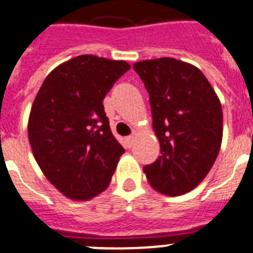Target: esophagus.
Instances as JSON below:
<instances>
[{
    "mask_svg": "<svg viewBox=\"0 0 253 253\" xmlns=\"http://www.w3.org/2000/svg\"><path fill=\"white\" fill-rule=\"evenodd\" d=\"M134 141H135V136H134V135L127 136V138H126V145H127V147H131V146L134 145Z\"/></svg>",
    "mask_w": 253,
    "mask_h": 253,
    "instance_id": "1",
    "label": "esophagus"
}]
</instances>
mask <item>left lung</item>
Instances as JSON below:
<instances>
[{
	"label": "left lung",
	"instance_id": "8db88e82",
	"mask_svg": "<svg viewBox=\"0 0 253 253\" xmlns=\"http://www.w3.org/2000/svg\"><path fill=\"white\" fill-rule=\"evenodd\" d=\"M149 92L153 130L161 155L143 168L149 184L166 196H181L201 184L222 141L220 99L194 65L161 57L132 65Z\"/></svg>",
	"mask_w": 253,
	"mask_h": 253
}]
</instances>
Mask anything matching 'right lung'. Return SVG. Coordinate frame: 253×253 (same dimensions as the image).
I'll return each instance as SVG.
<instances>
[{
  "label": "right lung",
  "mask_w": 253,
  "mask_h": 253,
  "mask_svg": "<svg viewBox=\"0 0 253 253\" xmlns=\"http://www.w3.org/2000/svg\"><path fill=\"white\" fill-rule=\"evenodd\" d=\"M128 69L123 60L78 56L46 76L32 104L28 138L35 160L50 184L74 201L104 192L125 153L103 99Z\"/></svg>",
  "instance_id": "1"
}]
</instances>
